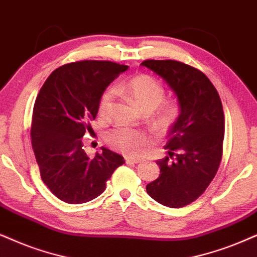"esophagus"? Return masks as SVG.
Wrapping results in <instances>:
<instances>
[{"label":"esophagus","mask_w":257,"mask_h":257,"mask_svg":"<svg viewBox=\"0 0 257 257\" xmlns=\"http://www.w3.org/2000/svg\"><path fill=\"white\" fill-rule=\"evenodd\" d=\"M142 160L141 159H135V158H125V162L126 164H140Z\"/></svg>","instance_id":"obj_1"}]
</instances>
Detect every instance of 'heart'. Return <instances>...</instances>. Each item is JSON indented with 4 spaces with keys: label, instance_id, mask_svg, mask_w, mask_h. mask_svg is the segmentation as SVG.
I'll list each match as a JSON object with an SVG mask.
<instances>
[{
    "label": "heart",
    "instance_id": "heart-1",
    "mask_svg": "<svg viewBox=\"0 0 257 257\" xmlns=\"http://www.w3.org/2000/svg\"><path fill=\"white\" fill-rule=\"evenodd\" d=\"M116 91L128 97L142 111H154V123L158 128L168 129L174 124L179 115V106L173 100L162 102L165 89L160 82L148 74H138L126 82L119 83ZM113 99L111 90L105 91L100 98L98 112L102 117L108 113ZM106 140L113 148L128 155H136L144 152L149 144V138L144 132L129 128L112 129Z\"/></svg>",
    "mask_w": 257,
    "mask_h": 257
}]
</instances>
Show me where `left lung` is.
I'll return each mask as SVG.
<instances>
[{
	"label": "left lung",
	"mask_w": 257,
	"mask_h": 257,
	"mask_svg": "<svg viewBox=\"0 0 257 257\" xmlns=\"http://www.w3.org/2000/svg\"><path fill=\"white\" fill-rule=\"evenodd\" d=\"M174 91L180 112L170 128L160 175L147 193L168 207L188 205L204 193L218 171L223 154L224 112L216 87L201 71L177 60H145Z\"/></svg>",
	"instance_id": "obj_1"
}]
</instances>
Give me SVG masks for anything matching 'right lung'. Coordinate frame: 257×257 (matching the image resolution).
I'll return each mask as SVG.
<instances>
[{"mask_svg":"<svg viewBox=\"0 0 257 257\" xmlns=\"http://www.w3.org/2000/svg\"><path fill=\"white\" fill-rule=\"evenodd\" d=\"M126 65L83 60L63 65L39 91L32 118V147L41 179L69 204H83L103 193L116 168L124 164L117 153L102 147L90 159L83 136L92 132L103 92Z\"/></svg>","mask_w":257,"mask_h":257,"instance_id":"add662e5","label":"right lung"}]
</instances>
